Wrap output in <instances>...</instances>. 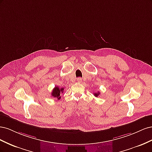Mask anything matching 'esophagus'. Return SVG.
<instances>
[{
	"mask_svg": "<svg viewBox=\"0 0 152 152\" xmlns=\"http://www.w3.org/2000/svg\"><path fill=\"white\" fill-rule=\"evenodd\" d=\"M82 80V79H81L80 77L77 78V82H81Z\"/></svg>",
	"mask_w": 152,
	"mask_h": 152,
	"instance_id": "1",
	"label": "esophagus"
}]
</instances>
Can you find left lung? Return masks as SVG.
<instances>
[{
  "instance_id": "1",
  "label": "left lung",
  "mask_w": 152,
  "mask_h": 152,
  "mask_svg": "<svg viewBox=\"0 0 152 152\" xmlns=\"http://www.w3.org/2000/svg\"><path fill=\"white\" fill-rule=\"evenodd\" d=\"M99 94H100V93H99V91L98 92V93H94V96H96V97H98V96Z\"/></svg>"
}]
</instances>
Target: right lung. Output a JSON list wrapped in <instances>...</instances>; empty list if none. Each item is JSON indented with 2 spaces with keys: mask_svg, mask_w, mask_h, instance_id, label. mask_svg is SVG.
<instances>
[{
  "mask_svg": "<svg viewBox=\"0 0 152 152\" xmlns=\"http://www.w3.org/2000/svg\"><path fill=\"white\" fill-rule=\"evenodd\" d=\"M63 88L56 86L53 89V92L51 93V96H53V98H57L58 99H61V94L63 93Z\"/></svg>",
  "mask_w": 152,
  "mask_h": 152,
  "instance_id": "1",
  "label": "right lung"
}]
</instances>
